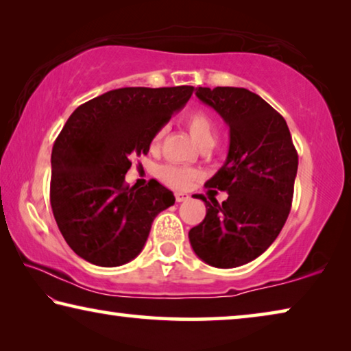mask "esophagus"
Instances as JSON below:
<instances>
[{
  "instance_id": "34e87169",
  "label": "esophagus",
  "mask_w": 351,
  "mask_h": 351,
  "mask_svg": "<svg viewBox=\"0 0 351 351\" xmlns=\"http://www.w3.org/2000/svg\"><path fill=\"white\" fill-rule=\"evenodd\" d=\"M175 198H176V203H182V201L189 199V195L187 193H182V192H176L175 193Z\"/></svg>"
}]
</instances>
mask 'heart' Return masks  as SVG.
Segmentation results:
<instances>
[{
	"instance_id": "obj_1",
	"label": "heart",
	"mask_w": 351,
	"mask_h": 351,
	"mask_svg": "<svg viewBox=\"0 0 351 351\" xmlns=\"http://www.w3.org/2000/svg\"><path fill=\"white\" fill-rule=\"evenodd\" d=\"M186 125L189 128L190 134H192L193 141L197 142L198 147L204 145H213L217 139V127L212 117L204 111H193L190 112L186 119ZM162 139V130L153 136L152 147L156 148L159 142ZM159 176L164 182L173 187H186L193 178V171L186 167H180V165H164L159 170Z\"/></svg>"
}]
</instances>
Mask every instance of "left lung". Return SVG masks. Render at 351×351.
<instances>
[{"mask_svg":"<svg viewBox=\"0 0 351 351\" xmlns=\"http://www.w3.org/2000/svg\"><path fill=\"white\" fill-rule=\"evenodd\" d=\"M197 97L229 127L223 167L206 182L224 190L207 201L203 223L190 229L195 254L215 268H237L263 254L280 234L293 203L299 156L287 121L246 88L199 86Z\"/></svg>","mask_w":351,"mask_h":351,"instance_id":"1","label":"left lung"}]
</instances>
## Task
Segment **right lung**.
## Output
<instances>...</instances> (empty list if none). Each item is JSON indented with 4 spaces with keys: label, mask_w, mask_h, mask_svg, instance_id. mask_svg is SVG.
<instances>
[{
    "label": "right lung",
    "mask_w": 351,
    "mask_h": 351,
    "mask_svg": "<svg viewBox=\"0 0 351 351\" xmlns=\"http://www.w3.org/2000/svg\"><path fill=\"white\" fill-rule=\"evenodd\" d=\"M193 86L119 88L80 105L52 147L51 206L69 247L104 268L138 257L159 212L175 204L162 184L125 186L130 158L184 108Z\"/></svg>",
    "instance_id": "obj_1"
}]
</instances>
